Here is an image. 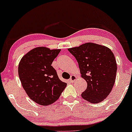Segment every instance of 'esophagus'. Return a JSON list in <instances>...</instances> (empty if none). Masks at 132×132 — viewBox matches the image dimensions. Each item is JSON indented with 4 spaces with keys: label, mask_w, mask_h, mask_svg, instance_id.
Returning <instances> with one entry per match:
<instances>
[{
    "label": "esophagus",
    "mask_w": 132,
    "mask_h": 132,
    "mask_svg": "<svg viewBox=\"0 0 132 132\" xmlns=\"http://www.w3.org/2000/svg\"><path fill=\"white\" fill-rule=\"evenodd\" d=\"M76 79H77V77L75 75H71V77H70V79L69 81L71 83H73L74 81L76 80Z\"/></svg>",
    "instance_id": "obj_1"
}]
</instances>
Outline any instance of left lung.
<instances>
[{
	"instance_id": "1",
	"label": "left lung",
	"mask_w": 132,
	"mask_h": 132,
	"mask_svg": "<svg viewBox=\"0 0 132 132\" xmlns=\"http://www.w3.org/2000/svg\"><path fill=\"white\" fill-rule=\"evenodd\" d=\"M68 50L76 59L81 77L87 82L82 97L91 103L102 102L111 92L116 78L117 65L113 52L107 47L93 43Z\"/></svg>"
}]
</instances>
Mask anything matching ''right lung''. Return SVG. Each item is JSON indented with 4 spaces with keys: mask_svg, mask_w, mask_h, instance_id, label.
<instances>
[{
    "mask_svg": "<svg viewBox=\"0 0 132 132\" xmlns=\"http://www.w3.org/2000/svg\"><path fill=\"white\" fill-rule=\"evenodd\" d=\"M61 49L38 47L21 59L18 72L23 89L39 105L48 106L59 98L67 86L51 65Z\"/></svg>",
    "mask_w": 132,
    "mask_h": 132,
    "instance_id": "obj_1",
    "label": "right lung"
}]
</instances>
